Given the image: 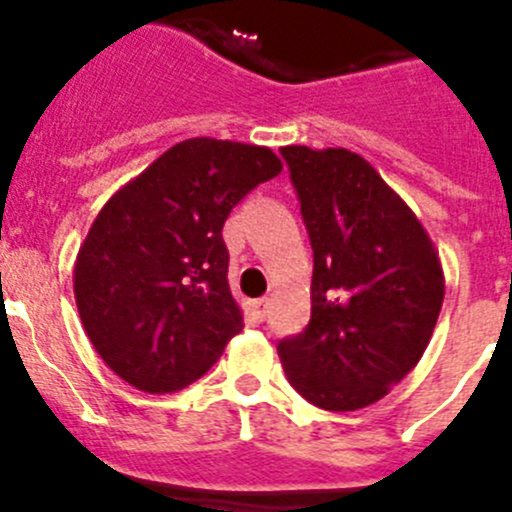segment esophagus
<instances>
[{
  "mask_svg": "<svg viewBox=\"0 0 512 512\" xmlns=\"http://www.w3.org/2000/svg\"><path fill=\"white\" fill-rule=\"evenodd\" d=\"M251 312L256 320L264 322L266 320V314H269V299H256V302H251Z\"/></svg>",
  "mask_w": 512,
  "mask_h": 512,
  "instance_id": "esophagus-1",
  "label": "esophagus"
}]
</instances>
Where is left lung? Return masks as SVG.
Returning a JSON list of instances; mask_svg holds the SVG:
<instances>
[{"label":"left lung","instance_id":"8db88e82","mask_svg":"<svg viewBox=\"0 0 512 512\" xmlns=\"http://www.w3.org/2000/svg\"><path fill=\"white\" fill-rule=\"evenodd\" d=\"M314 253L312 317L276 345L299 396L327 411L381 401L414 370L444 302L429 233L360 154L281 147Z\"/></svg>","mask_w":512,"mask_h":512}]
</instances>
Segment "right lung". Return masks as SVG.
<instances>
[{
    "label": "right lung",
    "mask_w": 512,
    "mask_h": 512,
    "mask_svg": "<svg viewBox=\"0 0 512 512\" xmlns=\"http://www.w3.org/2000/svg\"><path fill=\"white\" fill-rule=\"evenodd\" d=\"M279 172L269 147L187 139L103 205L75 259L73 292L88 340L119 378L147 393L180 391L243 330L223 223Z\"/></svg>",
    "instance_id": "right-lung-1"
}]
</instances>
